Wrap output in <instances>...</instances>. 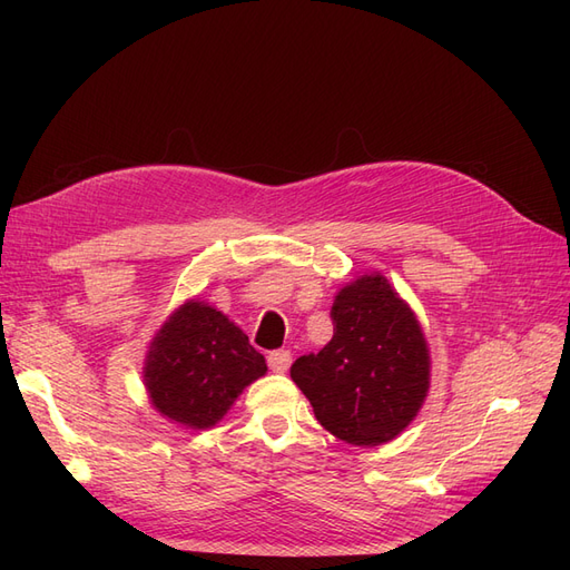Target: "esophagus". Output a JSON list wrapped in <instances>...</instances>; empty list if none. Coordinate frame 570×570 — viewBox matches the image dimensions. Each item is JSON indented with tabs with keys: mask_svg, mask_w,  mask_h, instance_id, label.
<instances>
[{
	"mask_svg": "<svg viewBox=\"0 0 570 570\" xmlns=\"http://www.w3.org/2000/svg\"><path fill=\"white\" fill-rule=\"evenodd\" d=\"M266 361H268V368L273 373H285L292 364V354H289V350H275L266 356Z\"/></svg>",
	"mask_w": 570,
	"mask_h": 570,
	"instance_id": "esophagus-1",
	"label": "esophagus"
}]
</instances>
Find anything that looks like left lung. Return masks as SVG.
Segmentation results:
<instances>
[{
  "label": "left lung",
  "mask_w": 570,
  "mask_h": 570,
  "mask_svg": "<svg viewBox=\"0 0 570 570\" xmlns=\"http://www.w3.org/2000/svg\"><path fill=\"white\" fill-rule=\"evenodd\" d=\"M333 340L299 356L292 381L335 438L375 446L396 438L416 416L430 383L421 325L383 275L344 287L331 308Z\"/></svg>",
  "instance_id": "8db88e82"
}]
</instances>
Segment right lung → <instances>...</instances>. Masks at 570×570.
Instances as JSON below:
<instances>
[{"label":"right lung","instance_id":"1","mask_svg":"<svg viewBox=\"0 0 570 570\" xmlns=\"http://www.w3.org/2000/svg\"><path fill=\"white\" fill-rule=\"evenodd\" d=\"M264 373V356L233 321L202 302H187L154 337L145 381L164 416L187 428H212Z\"/></svg>","mask_w":570,"mask_h":570}]
</instances>
